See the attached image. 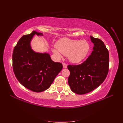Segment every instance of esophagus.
<instances>
[{
  "label": "esophagus",
  "mask_w": 123,
  "mask_h": 123,
  "mask_svg": "<svg viewBox=\"0 0 123 123\" xmlns=\"http://www.w3.org/2000/svg\"><path fill=\"white\" fill-rule=\"evenodd\" d=\"M63 68H67L68 65L65 63H63Z\"/></svg>",
  "instance_id": "obj_1"
}]
</instances>
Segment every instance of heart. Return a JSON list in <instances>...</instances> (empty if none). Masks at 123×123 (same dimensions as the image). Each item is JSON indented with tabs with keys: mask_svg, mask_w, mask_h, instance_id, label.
I'll return each instance as SVG.
<instances>
[{
	"mask_svg": "<svg viewBox=\"0 0 123 123\" xmlns=\"http://www.w3.org/2000/svg\"><path fill=\"white\" fill-rule=\"evenodd\" d=\"M90 44L87 41L83 39L79 41L64 38L56 43V48L53 52L58 57L62 54L68 56V59L74 63H79L85 58L89 52Z\"/></svg>",
	"mask_w": 123,
	"mask_h": 123,
	"instance_id": "heart-1",
	"label": "heart"
}]
</instances>
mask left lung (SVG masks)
I'll list each match as a JSON object with an SVG mask.
<instances>
[{
  "label": "left lung",
  "mask_w": 123,
  "mask_h": 123,
  "mask_svg": "<svg viewBox=\"0 0 123 123\" xmlns=\"http://www.w3.org/2000/svg\"><path fill=\"white\" fill-rule=\"evenodd\" d=\"M90 38L94 44L91 54L81 64L68 66L70 73L68 84L76 94H86L98 87L108 73V50L101 39Z\"/></svg>",
  "instance_id": "8db88e82"
}]
</instances>
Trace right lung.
Returning <instances> with one entry per match:
<instances>
[{
  "mask_svg": "<svg viewBox=\"0 0 123 123\" xmlns=\"http://www.w3.org/2000/svg\"><path fill=\"white\" fill-rule=\"evenodd\" d=\"M35 35L43 36L33 31L19 39L12 53L13 71L16 79L26 88L35 92L44 91L49 87L63 69L60 63L54 62L48 53L32 50L30 41Z\"/></svg>",
  "mask_w": 123,
  "mask_h": 123,
  "instance_id": "1",
  "label": "right lung"
}]
</instances>
